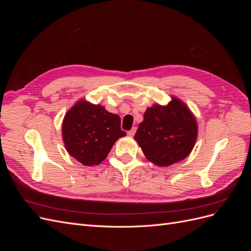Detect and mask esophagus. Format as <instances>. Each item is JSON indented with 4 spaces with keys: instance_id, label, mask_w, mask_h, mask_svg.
Returning a JSON list of instances; mask_svg holds the SVG:
<instances>
[{
    "instance_id": "1",
    "label": "esophagus",
    "mask_w": 251,
    "mask_h": 251,
    "mask_svg": "<svg viewBox=\"0 0 251 251\" xmlns=\"http://www.w3.org/2000/svg\"><path fill=\"white\" fill-rule=\"evenodd\" d=\"M135 133H136V127H133L132 130H130V131L127 132V135H128V136H134Z\"/></svg>"
}]
</instances>
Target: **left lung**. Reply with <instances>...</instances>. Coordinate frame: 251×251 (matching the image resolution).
<instances>
[{"label":"left lung","mask_w":251,"mask_h":251,"mask_svg":"<svg viewBox=\"0 0 251 251\" xmlns=\"http://www.w3.org/2000/svg\"><path fill=\"white\" fill-rule=\"evenodd\" d=\"M197 136L198 125L193 113L173 96L169 104H154L146 111L134 138L149 161L169 166L189 155Z\"/></svg>","instance_id":"1"}]
</instances>
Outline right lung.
I'll list each match as a JSON object with an SVG mask.
<instances>
[{
	"label": "right lung",
	"instance_id": "1",
	"mask_svg": "<svg viewBox=\"0 0 251 251\" xmlns=\"http://www.w3.org/2000/svg\"><path fill=\"white\" fill-rule=\"evenodd\" d=\"M62 134L68 153L87 166L102 162L115 141L126 136L118 115L83 100L67 112Z\"/></svg>",
	"mask_w": 251,
	"mask_h": 251
}]
</instances>
